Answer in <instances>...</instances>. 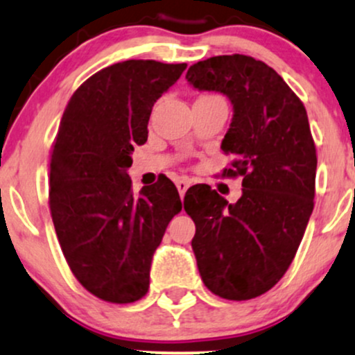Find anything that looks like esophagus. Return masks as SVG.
I'll use <instances>...</instances> for the list:
<instances>
[{"label": "esophagus", "instance_id": "esophagus-1", "mask_svg": "<svg viewBox=\"0 0 355 355\" xmlns=\"http://www.w3.org/2000/svg\"><path fill=\"white\" fill-rule=\"evenodd\" d=\"M189 187H190L189 178L182 177V178H178V180H177V189H178V191H180L182 198H183V195H185V191L189 190Z\"/></svg>", "mask_w": 355, "mask_h": 355}]
</instances>
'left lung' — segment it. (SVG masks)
<instances>
[{
	"label": "left lung",
	"instance_id": "8db88e82",
	"mask_svg": "<svg viewBox=\"0 0 355 355\" xmlns=\"http://www.w3.org/2000/svg\"><path fill=\"white\" fill-rule=\"evenodd\" d=\"M185 78L230 100L234 116L222 150L235 160L223 177H243L235 203L205 183L187 190L198 272L222 299H254L287 272L313 210L317 155L307 112L282 76L252 56L198 61Z\"/></svg>",
	"mask_w": 355,
	"mask_h": 355
}]
</instances>
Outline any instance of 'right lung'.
<instances>
[{"label":"right lung","instance_id":"obj_1","mask_svg":"<svg viewBox=\"0 0 355 355\" xmlns=\"http://www.w3.org/2000/svg\"><path fill=\"white\" fill-rule=\"evenodd\" d=\"M185 63L128 60L103 68L73 93L50 162V210L76 280L101 300L130 304L150 287L157 247L182 210L165 175L140 193L126 173L132 152L148 138L155 101Z\"/></svg>","mask_w":355,"mask_h":355}]
</instances>
